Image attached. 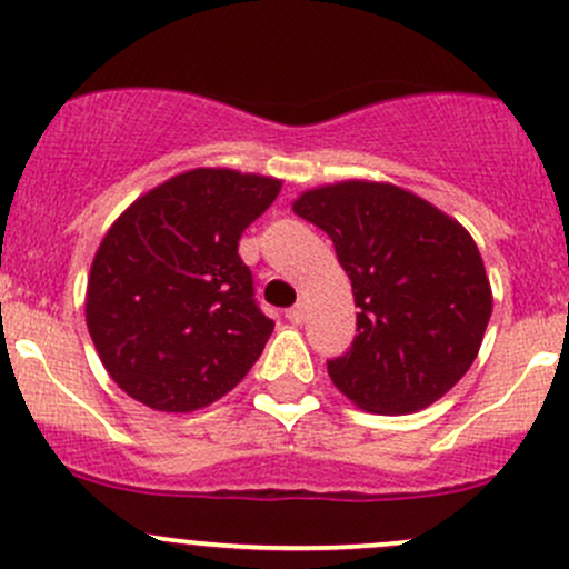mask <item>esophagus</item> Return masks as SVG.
<instances>
[{"instance_id":"1","label":"esophagus","mask_w":569,"mask_h":569,"mask_svg":"<svg viewBox=\"0 0 569 569\" xmlns=\"http://www.w3.org/2000/svg\"><path fill=\"white\" fill-rule=\"evenodd\" d=\"M305 316H308V308H305L302 302L295 305V308L286 310V318H289L291 323H302V321H305Z\"/></svg>"}]
</instances>
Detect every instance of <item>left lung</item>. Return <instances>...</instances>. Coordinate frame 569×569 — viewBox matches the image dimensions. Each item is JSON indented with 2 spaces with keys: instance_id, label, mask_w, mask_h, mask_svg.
Listing matches in <instances>:
<instances>
[{
  "instance_id": "obj_1",
  "label": "left lung",
  "mask_w": 569,
  "mask_h": 569,
  "mask_svg": "<svg viewBox=\"0 0 569 569\" xmlns=\"http://www.w3.org/2000/svg\"><path fill=\"white\" fill-rule=\"evenodd\" d=\"M295 213L335 242L351 278L356 337L327 361L329 378L370 413L423 410L476 361L491 286L461 223L391 183L321 186Z\"/></svg>"
}]
</instances>
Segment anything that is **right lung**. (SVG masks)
Masks as SVG:
<instances>
[{
  "instance_id": "1",
  "label": "right lung",
  "mask_w": 569,
  "mask_h": 569,
  "mask_svg": "<svg viewBox=\"0 0 569 569\" xmlns=\"http://www.w3.org/2000/svg\"><path fill=\"white\" fill-rule=\"evenodd\" d=\"M280 180L174 174L121 213L91 264L86 323L110 378L137 402L189 413L232 391L274 321L237 253Z\"/></svg>"
}]
</instances>
